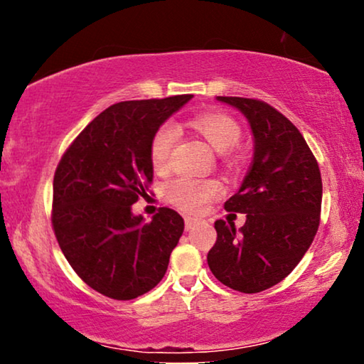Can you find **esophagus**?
<instances>
[{
    "label": "esophagus",
    "mask_w": 364,
    "mask_h": 364,
    "mask_svg": "<svg viewBox=\"0 0 364 364\" xmlns=\"http://www.w3.org/2000/svg\"><path fill=\"white\" fill-rule=\"evenodd\" d=\"M198 223L197 218H192V217H186V230H192L193 227H196Z\"/></svg>",
    "instance_id": "34e87169"
}]
</instances>
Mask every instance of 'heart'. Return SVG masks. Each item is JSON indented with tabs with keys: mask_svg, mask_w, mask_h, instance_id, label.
I'll return each mask as SVG.
<instances>
[{
	"mask_svg": "<svg viewBox=\"0 0 364 364\" xmlns=\"http://www.w3.org/2000/svg\"><path fill=\"white\" fill-rule=\"evenodd\" d=\"M191 127L208 142L213 151L227 152L240 141L242 131L235 119L223 112H202L191 119ZM177 142V131L173 124L166 122L154 132L149 146L152 167L164 171L171 164V157ZM220 193L217 181H198L191 177H178L167 186V197L173 205L182 210L198 213L208 205L212 198Z\"/></svg>",
	"mask_w": 364,
	"mask_h": 364,
	"instance_id": "1",
	"label": "heart"
}]
</instances>
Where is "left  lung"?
<instances>
[{"mask_svg": "<svg viewBox=\"0 0 364 364\" xmlns=\"http://www.w3.org/2000/svg\"><path fill=\"white\" fill-rule=\"evenodd\" d=\"M240 111L253 134V161L225 210L247 213L245 225L215 222L208 267L242 293L267 290L291 273L320 225L321 173L300 131L270 104L217 96Z\"/></svg>", "mask_w": 364, "mask_h": 364, "instance_id": "1", "label": "left lung"}]
</instances>
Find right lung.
<instances>
[{"mask_svg": "<svg viewBox=\"0 0 364 364\" xmlns=\"http://www.w3.org/2000/svg\"><path fill=\"white\" fill-rule=\"evenodd\" d=\"M193 96L124 101L107 107L79 134L58 164L53 228L84 283L114 300L151 291L166 275L183 218L162 207L151 222L134 215L154 167V132Z\"/></svg>", "mask_w": 364, "mask_h": 364, "instance_id": "obj_1", "label": "right lung"}]
</instances>
